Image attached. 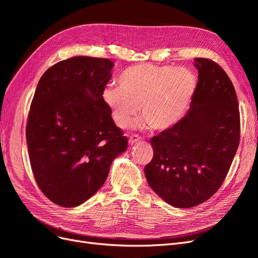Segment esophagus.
<instances>
[{
	"mask_svg": "<svg viewBox=\"0 0 258 258\" xmlns=\"http://www.w3.org/2000/svg\"><path fill=\"white\" fill-rule=\"evenodd\" d=\"M139 141H141V138H140V137L137 136V135L131 136V137L129 138V143H130L131 145L135 144V143H138Z\"/></svg>",
	"mask_w": 258,
	"mask_h": 258,
	"instance_id": "1",
	"label": "esophagus"
}]
</instances>
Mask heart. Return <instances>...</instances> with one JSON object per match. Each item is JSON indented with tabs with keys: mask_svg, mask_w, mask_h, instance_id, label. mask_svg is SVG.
I'll return each instance as SVG.
<instances>
[{
	"mask_svg": "<svg viewBox=\"0 0 258 258\" xmlns=\"http://www.w3.org/2000/svg\"><path fill=\"white\" fill-rule=\"evenodd\" d=\"M196 86L189 70L143 63L123 71L118 88H106L103 99L119 128L134 120L140 107L144 124L165 130L182 118Z\"/></svg>",
	"mask_w": 258,
	"mask_h": 258,
	"instance_id": "1",
	"label": "heart"
}]
</instances>
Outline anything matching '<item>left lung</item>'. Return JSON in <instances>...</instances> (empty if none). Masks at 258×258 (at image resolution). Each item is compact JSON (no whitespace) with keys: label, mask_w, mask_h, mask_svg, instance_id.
Wrapping results in <instances>:
<instances>
[{"label":"left lung","mask_w":258,"mask_h":258,"mask_svg":"<svg viewBox=\"0 0 258 258\" xmlns=\"http://www.w3.org/2000/svg\"><path fill=\"white\" fill-rule=\"evenodd\" d=\"M198 83L190 108L174 126L153 137L144 172L151 188L175 208H192L220 188L240 141L233 85L214 61L195 58Z\"/></svg>","instance_id":"left-lung-1"}]
</instances>
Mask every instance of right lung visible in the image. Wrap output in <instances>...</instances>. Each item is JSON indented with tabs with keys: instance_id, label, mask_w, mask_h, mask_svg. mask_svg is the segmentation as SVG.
<instances>
[{
	"instance_id": "add662e5",
	"label": "right lung",
	"mask_w": 258,
	"mask_h": 258,
	"mask_svg": "<svg viewBox=\"0 0 258 258\" xmlns=\"http://www.w3.org/2000/svg\"><path fill=\"white\" fill-rule=\"evenodd\" d=\"M114 63L77 56L41 77L30 106L26 136L31 168L53 204L74 208L95 195L128 140L103 99Z\"/></svg>"
}]
</instances>
